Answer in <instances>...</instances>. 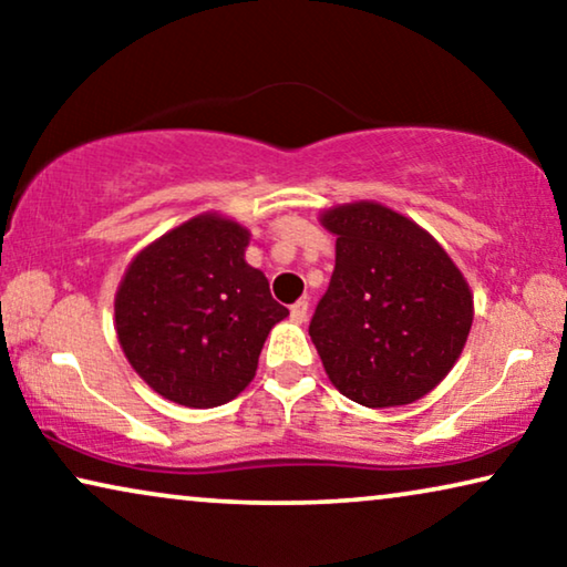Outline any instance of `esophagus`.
I'll return each instance as SVG.
<instances>
[{
  "label": "esophagus",
  "instance_id": "34e87169",
  "mask_svg": "<svg viewBox=\"0 0 567 567\" xmlns=\"http://www.w3.org/2000/svg\"><path fill=\"white\" fill-rule=\"evenodd\" d=\"M307 309H309L307 301H297V305H291V322H297V324L305 322L307 320Z\"/></svg>",
  "mask_w": 567,
  "mask_h": 567
}]
</instances>
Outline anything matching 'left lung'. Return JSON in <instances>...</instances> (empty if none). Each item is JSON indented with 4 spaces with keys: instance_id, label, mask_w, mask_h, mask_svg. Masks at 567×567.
I'll use <instances>...</instances> for the list:
<instances>
[{
    "instance_id": "8db88e82",
    "label": "left lung",
    "mask_w": 567,
    "mask_h": 567,
    "mask_svg": "<svg viewBox=\"0 0 567 567\" xmlns=\"http://www.w3.org/2000/svg\"><path fill=\"white\" fill-rule=\"evenodd\" d=\"M336 270L309 336L324 374L363 408H400L444 382L467 343V278L421 224L377 204L330 206Z\"/></svg>"
}]
</instances>
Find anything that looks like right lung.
Wrapping results in <instances>:
<instances>
[{
	"mask_svg": "<svg viewBox=\"0 0 567 567\" xmlns=\"http://www.w3.org/2000/svg\"><path fill=\"white\" fill-rule=\"evenodd\" d=\"M250 229L206 212L136 252L115 291L131 369L183 408H216L252 382L268 332L289 315L245 260Z\"/></svg>",
	"mask_w": 567,
	"mask_h": 567,
	"instance_id": "right-lung-1",
	"label": "right lung"
}]
</instances>
